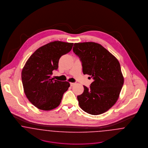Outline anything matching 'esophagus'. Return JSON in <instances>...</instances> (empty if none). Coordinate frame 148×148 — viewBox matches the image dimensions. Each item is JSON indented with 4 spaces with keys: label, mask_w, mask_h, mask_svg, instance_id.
Segmentation results:
<instances>
[{
    "label": "esophagus",
    "mask_w": 148,
    "mask_h": 148,
    "mask_svg": "<svg viewBox=\"0 0 148 148\" xmlns=\"http://www.w3.org/2000/svg\"><path fill=\"white\" fill-rule=\"evenodd\" d=\"M75 85V83H72V82H70L71 86H73Z\"/></svg>",
    "instance_id": "1"
}]
</instances>
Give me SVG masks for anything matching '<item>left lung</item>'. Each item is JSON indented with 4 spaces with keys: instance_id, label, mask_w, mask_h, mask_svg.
I'll use <instances>...</instances> for the list:
<instances>
[{
    "instance_id": "obj_1",
    "label": "left lung",
    "mask_w": 148,
    "mask_h": 148,
    "mask_svg": "<svg viewBox=\"0 0 148 148\" xmlns=\"http://www.w3.org/2000/svg\"><path fill=\"white\" fill-rule=\"evenodd\" d=\"M73 51L82 62L84 74L93 79L90 87L84 86V92L77 96L80 108L93 115L105 112L116 102L124 84L120 63L95 42L76 43Z\"/></svg>"
}]
</instances>
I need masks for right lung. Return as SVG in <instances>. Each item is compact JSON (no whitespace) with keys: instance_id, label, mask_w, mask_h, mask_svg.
Wrapping results in <instances>:
<instances>
[{"instance_id":"obj_1","label":"right lung","mask_w":148,"mask_h":148,"mask_svg":"<svg viewBox=\"0 0 148 148\" xmlns=\"http://www.w3.org/2000/svg\"><path fill=\"white\" fill-rule=\"evenodd\" d=\"M73 43L54 41L37 49L28 58L22 71L24 91L28 100L38 109L49 111L58 107L63 95L70 86L67 81L54 80L63 55L70 52Z\"/></svg>"}]
</instances>
